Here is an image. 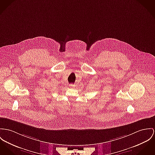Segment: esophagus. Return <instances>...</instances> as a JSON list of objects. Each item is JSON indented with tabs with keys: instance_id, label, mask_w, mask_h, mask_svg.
<instances>
[{
	"instance_id": "esophagus-1",
	"label": "esophagus",
	"mask_w": 155,
	"mask_h": 155,
	"mask_svg": "<svg viewBox=\"0 0 155 155\" xmlns=\"http://www.w3.org/2000/svg\"><path fill=\"white\" fill-rule=\"evenodd\" d=\"M74 87V85L73 84H70L69 85V87L70 88H72V87Z\"/></svg>"
}]
</instances>
